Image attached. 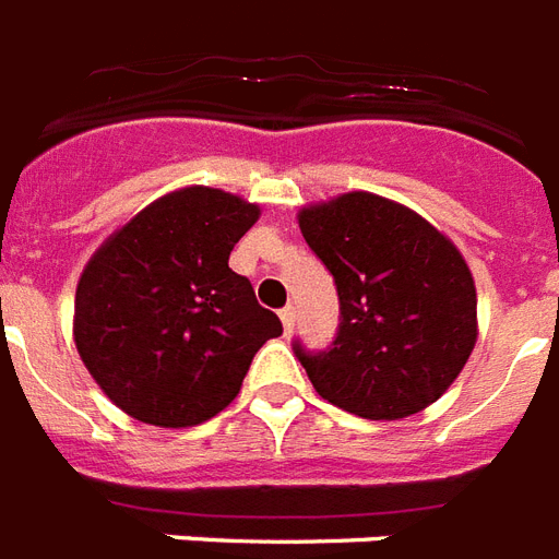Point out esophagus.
Returning a JSON list of instances; mask_svg holds the SVG:
<instances>
[{
  "label": "esophagus",
  "instance_id": "34e87169",
  "mask_svg": "<svg viewBox=\"0 0 559 559\" xmlns=\"http://www.w3.org/2000/svg\"><path fill=\"white\" fill-rule=\"evenodd\" d=\"M280 320H283L285 334H292L294 332V323H297V311H294V306H285L283 311H280Z\"/></svg>",
  "mask_w": 559,
  "mask_h": 559
}]
</instances>
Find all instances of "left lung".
Returning <instances> with one entry per match:
<instances>
[{
  "mask_svg": "<svg viewBox=\"0 0 559 559\" xmlns=\"http://www.w3.org/2000/svg\"><path fill=\"white\" fill-rule=\"evenodd\" d=\"M308 248L334 276L329 352H294L320 399L372 421L439 401L476 346V285L459 248L415 210L343 193L300 210Z\"/></svg>",
  "mask_w": 559,
  "mask_h": 559,
  "instance_id": "1",
  "label": "left lung"
}]
</instances>
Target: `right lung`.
Wrapping results in <instances>:
<instances>
[{"label":"right lung","instance_id":"1","mask_svg":"<svg viewBox=\"0 0 559 559\" xmlns=\"http://www.w3.org/2000/svg\"><path fill=\"white\" fill-rule=\"evenodd\" d=\"M259 207L213 187L155 199L88 259L74 343L106 395L155 427H195L239 395L262 343L283 334L227 259Z\"/></svg>","mask_w":559,"mask_h":559}]
</instances>
